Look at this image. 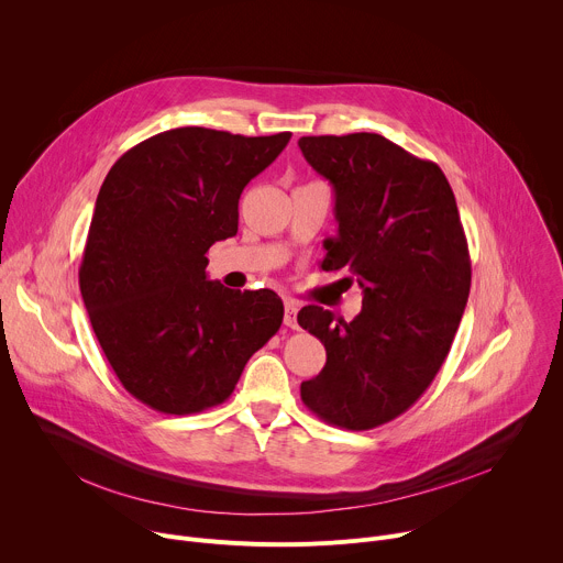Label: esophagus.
I'll use <instances>...</instances> for the list:
<instances>
[{"instance_id": "obj_1", "label": "esophagus", "mask_w": 563, "mask_h": 563, "mask_svg": "<svg viewBox=\"0 0 563 563\" xmlns=\"http://www.w3.org/2000/svg\"><path fill=\"white\" fill-rule=\"evenodd\" d=\"M296 313H298V305L294 300H285V325L287 328H298L296 323Z\"/></svg>"}]
</instances>
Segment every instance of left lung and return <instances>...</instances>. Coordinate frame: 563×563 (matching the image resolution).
Masks as SVG:
<instances>
[{
    "instance_id": "8db88e82",
    "label": "left lung",
    "mask_w": 563,
    "mask_h": 563,
    "mask_svg": "<svg viewBox=\"0 0 563 563\" xmlns=\"http://www.w3.org/2000/svg\"><path fill=\"white\" fill-rule=\"evenodd\" d=\"M298 146L336 196L339 235L320 267L363 289L350 323L318 305L298 311L328 352L300 398L332 426L372 430L412 408L441 369L470 294L467 240L430 159L378 133L307 135Z\"/></svg>"
}]
</instances>
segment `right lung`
<instances>
[{
  "mask_svg": "<svg viewBox=\"0 0 563 563\" xmlns=\"http://www.w3.org/2000/svg\"><path fill=\"white\" fill-rule=\"evenodd\" d=\"M291 133L180 126L129 148L96 200L79 291L124 389L165 415L227 400L283 323L272 289L207 278V252L235 235L238 200Z\"/></svg>",
  "mask_w": 563,
  "mask_h": 563,
  "instance_id": "1",
  "label": "right lung"
}]
</instances>
